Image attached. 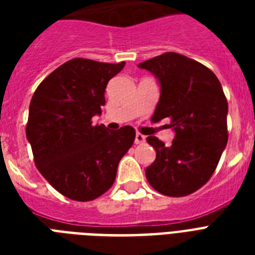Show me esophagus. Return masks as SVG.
Returning <instances> with one entry per match:
<instances>
[{
  "label": "esophagus",
  "instance_id": "34e87169",
  "mask_svg": "<svg viewBox=\"0 0 255 255\" xmlns=\"http://www.w3.org/2000/svg\"><path fill=\"white\" fill-rule=\"evenodd\" d=\"M143 143H145V136L137 132L135 136V144H143Z\"/></svg>",
  "mask_w": 255,
  "mask_h": 255
}]
</instances>
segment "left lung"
Wrapping results in <instances>:
<instances>
[{
  "instance_id": "8db88e82",
  "label": "left lung",
  "mask_w": 255,
  "mask_h": 255,
  "mask_svg": "<svg viewBox=\"0 0 255 255\" xmlns=\"http://www.w3.org/2000/svg\"><path fill=\"white\" fill-rule=\"evenodd\" d=\"M139 67L155 74L161 86L151 120L168 118L176 132L169 147L148 136L156 160L145 176L159 193L184 197L205 185L217 168L228 143V100L213 71L181 54L164 53Z\"/></svg>"
}]
</instances>
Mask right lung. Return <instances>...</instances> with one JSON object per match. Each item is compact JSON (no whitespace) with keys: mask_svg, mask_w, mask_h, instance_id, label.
<instances>
[{"mask_svg":"<svg viewBox=\"0 0 255 255\" xmlns=\"http://www.w3.org/2000/svg\"><path fill=\"white\" fill-rule=\"evenodd\" d=\"M124 65L74 58L47 75L31 98L26 136L34 163L70 200L92 201L106 193L135 141L131 126L108 132L91 120L106 104L108 81Z\"/></svg>","mask_w":255,"mask_h":255,"instance_id":"1","label":"right lung"}]
</instances>
